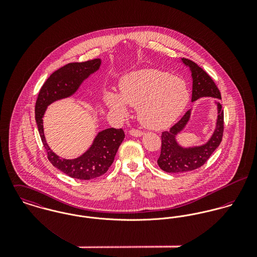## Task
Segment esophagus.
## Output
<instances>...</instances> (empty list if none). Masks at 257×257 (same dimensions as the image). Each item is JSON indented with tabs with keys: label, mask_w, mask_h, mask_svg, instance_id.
I'll use <instances>...</instances> for the list:
<instances>
[{
	"label": "esophagus",
	"mask_w": 257,
	"mask_h": 257,
	"mask_svg": "<svg viewBox=\"0 0 257 257\" xmlns=\"http://www.w3.org/2000/svg\"><path fill=\"white\" fill-rule=\"evenodd\" d=\"M130 134L133 136V137H142L144 135V133L142 131H139L137 128H132L130 131Z\"/></svg>",
	"instance_id": "1"
}]
</instances>
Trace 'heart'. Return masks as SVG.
<instances>
[{"instance_id": "1", "label": "heart", "mask_w": 257, "mask_h": 257, "mask_svg": "<svg viewBox=\"0 0 257 257\" xmlns=\"http://www.w3.org/2000/svg\"><path fill=\"white\" fill-rule=\"evenodd\" d=\"M119 96L113 93L106 95V102L111 110L125 113L127 109L124 102L138 108L141 123L156 131L170 126L190 99L184 80L155 69L139 70L123 77L119 83Z\"/></svg>"}]
</instances>
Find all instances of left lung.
<instances>
[{
    "instance_id": "obj_1",
    "label": "left lung",
    "mask_w": 257,
    "mask_h": 257,
    "mask_svg": "<svg viewBox=\"0 0 257 257\" xmlns=\"http://www.w3.org/2000/svg\"><path fill=\"white\" fill-rule=\"evenodd\" d=\"M191 69L193 77L192 102L201 97H214L221 99L220 92L211 76L198 66L194 61L181 58ZM191 110H188L183 116L172 125L169 131L161 135V152L157 160L158 166L168 173H182L195 170L203 166L216 148L220 146L223 135V110L218 104L217 127L211 140L204 146L183 148L176 143L175 137L181 132L189 120Z\"/></svg>"
}]
</instances>
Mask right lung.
Returning <instances> with one entry per match:
<instances>
[{"instance_id": "add662e5", "label": "right lung", "mask_w": 257, "mask_h": 257, "mask_svg": "<svg viewBox=\"0 0 257 257\" xmlns=\"http://www.w3.org/2000/svg\"><path fill=\"white\" fill-rule=\"evenodd\" d=\"M101 59L86 62H73L64 65L51 74L42 85L36 103V120L38 133L47 152L50 163L70 176L80 180H90L105 174L113 162L115 153L124 139L122 128H107L99 133L92 147L75 159H62L48 147L42 125V116L46 107L52 102L71 96L90 74L99 69Z\"/></svg>"}]
</instances>
